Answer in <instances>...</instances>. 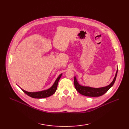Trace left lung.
<instances>
[{
	"label": "left lung",
	"mask_w": 129,
	"mask_h": 129,
	"mask_svg": "<svg viewBox=\"0 0 129 129\" xmlns=\"http://www.w3.org/2000/svg\"><path fill=\"white\" fill-rule=\"evenodd\" d=\"M117 73L118 70L112 83L110 85L105 87L99 88H91L89 87L82 86L78 83L75 77H74V86H75L76 90L79 93L83 94L84 96L88 97H99L103 95L104 94H105L113 86L117 77Z\"/></svg>",
	"instance_id": "left-lung-1"
}]
</instances>
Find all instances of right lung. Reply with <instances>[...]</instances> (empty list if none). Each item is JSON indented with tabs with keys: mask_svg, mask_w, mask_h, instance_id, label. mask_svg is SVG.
<instances>
[{
	"mask_svg": "<svg viewBox=\"0 0 129 129\" xmlns=\"http://www.w3.org/2000/svg\"><path fill=\"white\" fill-rule=\"evenodd\" d=\"M62 74H60V75L58 77V78L55 80V82L53 84V85L50 88H49L47 90H43V91H39V92H31L26 91L24 90L23 89H22L21 88V89L25 93H26L27 94V95H28L29 96H30L32 98L40 99V98H44L50 97L51 95H52L53 94L55 93V92L56 91V90L57 89L58 81H59L61 76H62Z\"/></svg>",
	"mask_w": 129,
	"mask_h": 129,
	"instance_id": "add662e5",
	"label": "right lung"
}]
</instances>
